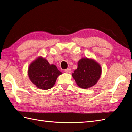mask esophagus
<instances>
[{
  "mask_svg": "<svg viewBox=\"0 0 132 132\" xmlns=\"http://www.w3.org/2000/svg\"><path fill=\"white\" fill-rule=\"evenodd\" d=\"M65 72L67 73H70L71 72V69L70 68H68V69H67L65 70Z\"/></svg>",
  "mask_w": 132,
  "mask_h": 132,
  "instance_id": "1",
  "label": "esophagus"
}]
</instances>
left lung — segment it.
<instances>
[{
    "instance_id": "left-lung-1",
    "label": "left lung",
    "mask_w": 132,
    "mask_h": 132,
    "mask_svg": "<svg viewBox=\"0 0 132 132\" xmlns=\"http://www.w3.org/2000/svg\"><path fill=\"white\" fill-rule=\"evenodd\" d=\"M102 73L101 67L93 59L83 58L78 62V68L72 76L78 86L86 89L94 86Z\"/></svg>"
}]
</instances>
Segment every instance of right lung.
I'll return each instance as SVG.
<instances>
[{
  "instance_id": "right-lung-1",
  "label": "right lung",
  "mask_w": 132,
  "mask_h": 132,
  "mask_svg": "<svg viewBox=\"0 0 132 132\" xmlns=\"http://www.w3.org/2000/svg\"><path fill=\"white\" fill-rule=\"evenodd\" d=\"M62 74L56 66L50 64L46 59L41 57L36 59L28 68V75L31 82L38 89L45 90L51 89Z\"/></svg>"
}]
</instances>
